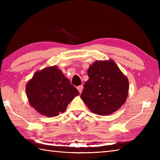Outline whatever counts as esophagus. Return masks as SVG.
I'll use <instances>...</instances> for the list:
<instances>
[{
  "label": "esophagus",
  "mask_w": 160,
  "mask_h": 160,
  "mask_svg": "<svg viewBox=\"0 0 160 160\" xmlns=\"http://www.w3.org/2000/svg\"><path fill=\"white\" fill-rule=\"evenodd\" d=\"M77 89H78V91H79V93H82V89H83V87H82V85L78 86V87H77Z\"/></svg>",
  "instance_id": "esophagus-1"
}]
</instances>
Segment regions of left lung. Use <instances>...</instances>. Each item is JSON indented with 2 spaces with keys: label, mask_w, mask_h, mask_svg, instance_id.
Here are the masks:
<instances>
[{
  "label": "left lung",
  "mask_w": 160,
  "mask_h": 160,
  "mask_svg": "<svg viewBox=\"0 0 160 160\" xmlns=\"http://www.w3.org/2000/svg\"><path fill=\"white\" fill-rule=\"evenodd\" d=\"M87 74L89 80L80 98L91 112L110 115L124 104L128 94V80L113 60L95 61Z\"/></svg>",
  "instance_id": "1"
}]
</instances>
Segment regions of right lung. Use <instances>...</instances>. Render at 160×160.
Instances as JSON below:
<instances>
[{
  "instance_id": "obj_1",
  "label": "right lung",
  "mask_w": 160,
  "mask_h": 160,
  "mask_svg": "<svg viewBox=\"0 0 160 160\" xmlns=\"http://www.w3.org/2000/svg\"><path fill=\"white\" fill-rule=\"evenodd\" d=\"M25 91L32 107L48 118L64 113L70 102L80 94L56 65L37 71L27 83Z\"/></svg>"
}]
</instances>
